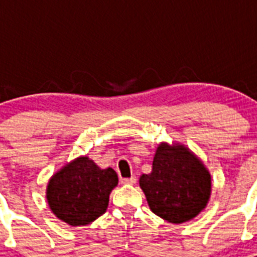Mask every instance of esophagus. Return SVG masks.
<instances>
[{
    "label": "esophagus",
    "instance_id": "esophagus-1",
    "mask_svg": "<svg viewBox=\"0 0 257 257\" xmlns=\"http://www.w3.org/2000/svg\"><path fill=\"white\" fill-rule=\"evenodd\" d=\"M137 181L136 176H132V177H128V179H121V183L122 184H135Z\"/></svg>",
    "mask_w": 257,
    "mask_h": 257
}]
</instances>
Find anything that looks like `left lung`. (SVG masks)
Listing matches in <instances>:
<instances>
[{"mask_svg":"<svg viewBox=\"0 0 257 257\" xmlns=\"http://www.w3.org/2000/svg\"><path fill=\"white\" fill-rule=\"evenodd\" d=\"M140 187L153 213L181 224L205 208L211 196V175L184 145L160 144L152 172L141 176Z\"/></svg>","mask_w":257,"mask_h":257,"instance_id":"1","label":"left lung"}]
</instances>
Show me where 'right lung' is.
<instances>
[{
  "mask_svg": "<svg viewBox=\"0 0 257 257\" xmlns=\"http://www.w3.org/2000/svg\"><path fill=\"white\" fill-rule=\"evenodd\" d=\"M117 183L112 168L100 169L88 157H78L49 180L46 199L60 220L73 227L86 225L104 215Z\"/></svg>",
  "mask_w": 257,
  "mask_h": 257,
  "instance_id": "obj_1",
  "label": "right lung"
}]
</instances>
